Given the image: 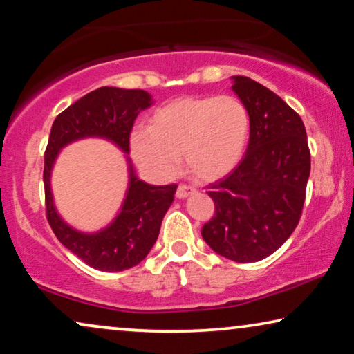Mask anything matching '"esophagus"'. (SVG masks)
<instances>
[{
  "mask_svg": "<svg viewBox=\"0 0 354 354\" xmlns=\"http://www.w3.org/2000/svg\"><path fill=\"white\" fill-rule=\"evenodd\" d=\"M192 193H195V188L185 185V183H180V185L177 187V192H176V196L178 200H183V198H187L188 195H192Z\"/></svg>",
  "mask_w": 354,
  "mask_h": 354,
  "instance_id": "obj_1",
  "label": "esophagus"
}]
</instances>
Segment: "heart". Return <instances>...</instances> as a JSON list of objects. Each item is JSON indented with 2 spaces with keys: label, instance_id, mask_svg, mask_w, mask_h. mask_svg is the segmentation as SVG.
Wrapping results in <instances>:
<instances>
[{
  "label": "heart",
  "instance_id": "b5f03b06",
  "mask_svg": "<svg viewBox=\"0 0 354 354\" xmlns=\"http://www.w3.org/2000/svg\"><path fill=\"white\" fill-rule=\"evenodd\" d=\"M250 115L234 96H187L159 108L147 129H137L130 151L143 172L166 178L176 172L178 154L201 180L229 174L243 156Z\"/></svg>",
  "mask_w": 354,
  "mask_h": 354
}]
</instances>
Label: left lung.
I'll return each mask as SVG.
<instances>
[{
  "instance_id": "1",
  "label": "left lung",
  "mask_w": 354,
  "mask_h": 354,
  "mask_svg": "<svg viewBox=\"0 0 354 354\" xmlns=\"http://www.w3.org/2000/svg\"><path fill=\"white\" fill-rule=\"evenodd\" d=\"M232 88L248 111L250 142L239 166L209 185L216 211L201 235L217 254L256 263L297 229L311 153L301 118L280 96L243 75Z\"/></svg>"
}]
</instances>
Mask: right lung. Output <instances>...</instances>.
<instances>
[{"mask_svg": "<svg viewBox=\"0 0 354 354\" xmlns=\"http://www.w3.org/2000/svg\"><path fill=\"white\" fill-rule=\"evenodd\" d=\"M151 106L145 90L101 86L82 96L62 111L53 122L45 151V206L48 224L57 240L93 269L119 272L133 268L147 258L156 243L162 217L174 201L177 185H149L138 180L130 167V182L122 209L113 224L98 234H82L66 224L53 203L50 177L59 149L85 137H103L130 151V132L137 115Z\"/></svg>", "mask_w": 354, "mask_h": 354, "instance_id": "obj_1", "label": "right lung"}]
</instances>
